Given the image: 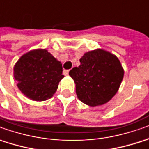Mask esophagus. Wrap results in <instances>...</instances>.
I'll list each match as a JSON object with an SVG mask.
<instances>
[{
  "mask_svg": "<svg viewBox=\"0 0 149 149\" xmlns=\"http://www.w3.org/2000/svg\"><path fill=\"white\" fill-rule=\"evenodd\" d=\"M69 71H70V70H63V74H64L65 75H67L69 74Z\"/></svg>",
  "mask_w": 149,
  "mask_h": 149,
  "instance_id": "obj_1",
  "label": "esophagus"
}]
</instances>
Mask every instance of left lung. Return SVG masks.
<instances>
[{
    "label": "left lung",
    "mask_w": 149,
    "mask_h": 149,
    "mask_svg": "<svg viewBox=\"0 0 149 149\" xmlns=\"http://www.w3.org/2000/svg\"><path fill=\"white\" fill-rule=\"evenodd\" d=\"M80 65L69 74L76 84L79 100L90 106L105 104L115 95L124 75L118 57L102 49L86 53Z\"/></svg>",
    "instance_id": "1"
}]
</instances>
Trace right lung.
Masks as SVG:
<instances>
[{"label": "right lung", "mask_w": 149, "mask_h": 149, "mask_svg": "<svg viewBox=\"0 0 149 149\" xmlns=\"http://www.w3.org/2000/svg\"><path fill=\"white\" fill-rule=\"evenodd\" d=\"M14 75L19 90L36 101L49 99L64 77L61 63L46 49L32 50L22 56L14 65Z\"/></svg>", "instance_id": "1"}]
</instances>
